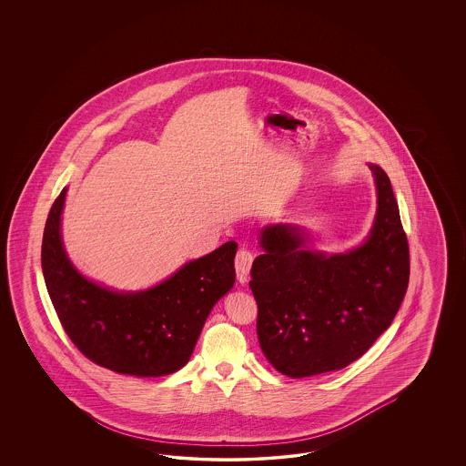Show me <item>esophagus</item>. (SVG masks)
I'll return each mask as SVG.
<instances>
[{"mask_svg": "<svg viewBox=\"0 0 466 466\" xmlns=\"http://www.w3.org/2000/svg\"><path fill=\"white\" fill-rule=\"evenodd\" d=\"M251 265H253V254L242 248L236 254V275H238V280L240 283L248 282V275L251 271Z\"/></svg>", "mask_w": 466, "mask_h": 466, "instance_id": "34e87169", "label": "esophagus"}]
</instances>
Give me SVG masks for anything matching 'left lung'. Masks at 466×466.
I'll use <instances>...</instances> for the list:
<instances>
[{
    "label": "left lung",
    "instance_id": "left-lung-1",
    "mask_svg": "<svg viewBox=\"0 0 466 466\" xmlns=\"http://www.w3.org/2000/svg\"><path fill=\"white\" fill-rule=\"evenodd\" d=\"M378 213L366 242L349 253L306 248L296 226H268L254 259L258 339L269 364L308 378L352 364L391 325L407 294L410 251L390 177L369 164Z\"/></svg>",
    "mask_w": 466,
    "mask_h": 466
}]
</instances>
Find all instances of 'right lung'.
<instances>
[{"label": "right lung", "mask_w": 466, "mask_h": 466, "mask_svg": "<svg viewBox=\"0 0 466 466\" xmlns=\"http://www.w3.org/2000/svg\"><path fill=\"white\" fill-rule=\"evenodd\" d=\"M66 187L47 215L43 273L61 326L94 364L119 374L157 378L187 364L213 306L236 282L238 244L186 263L141 292H114L86 280L65 253L61 212Z\"/></svg>", "instance_id": "obj_1"}]
</instances>
